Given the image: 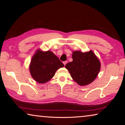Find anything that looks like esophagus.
Returning a JSON list of instances; mask_svg holds the SVG:
<instances>
[{"label":"esophagus","mask_w":125,"mask_h":125,"mask_svg":"<svg viewBox=\"0 0 125 125\" xmlns=\"http://www.w3.org/2000/svg\"><path fill=\"white\" fill-rule=\"evenodd\" d=\"M67 63V61H64V62H63V64L65 65Z\"/></svg>","instance_id":"obj_1"}]
</instances>
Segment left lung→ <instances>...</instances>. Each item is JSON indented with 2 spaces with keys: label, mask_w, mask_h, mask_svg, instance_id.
Here are the masks:
<instances>
[{
  "label": "left lung",
  "mask_w": 125,
  "mask_h": 125,
  "mask_svg": "<svg viewBox=\"0 0 125 125\" xmlns=\"http://www.w3.org/2000/svg\"><path fill=\"white\" fill-rule=\"evenodd\" d=\"M72 58V62L67 63L65 67L76 83L84 86L95 79L100 70L101 64L92 51L86 52L73 51Z\"/></svg>",
  "instance_id": "obj_1"
}]
</instances>
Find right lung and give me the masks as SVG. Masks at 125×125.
Wrapping results in <instances>:
<instances>
[{
  "label": "right lung",
  "mask_w": 125,
  "mask_h": 125,
  "mask_svg": "<svg viewBox=\"0 0 125 125\" xmlns=\"http://www.w3.org/2000/svg\"><path fill=\"white\" fill-rule=\"evenodd\" d=\"M63 67L64 64L51 51L43 52L39 49L31 59L29 70L35 81L43 84L52 79L56 72Z\"/></svg>",
  "instance_id": "right-lung-1"
}]
</instances>
